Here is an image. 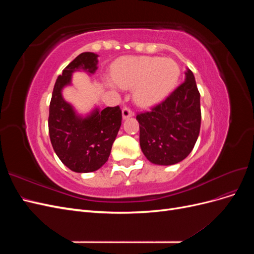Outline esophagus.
I'll return each mask as SVG.
<instances>
[{
  "instance_id": "obj_1",
  "label": "esophagus",
  "mask_w": 254,
  "mask_h": 254,
  "mask_svg": "<svg viewBox=\"0 0 254 254\" xmlns=\"http://www.w3.org/2000/svg\"><path fill=\"white\" fill-rule=\"evenodd\" d=\"M122 114H123V119L126 120L130 117H132L133 112H132L131 109L128 108V107H124V108H123V110H122Z\"/></svg>"
}]
</instances>
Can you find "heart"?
I'll return each instance as SVG.
<instances>
[{
  "label": "heart",
  "instance_id": "obj_1",
  "mask_svg": "<svg viewBox=\"0 0 254 254\" xmlns=\"http://www.w3.org/2000/svg\"><path fill=\"white\" fill-rule=\"evenodd\" d=\"M180 75L179 66L170 58L126 57L113 67V81L122 88L133 87L134 102L150 107L164 98L176 86Z\"/></svg>",
  "mask_w": 254,
  "mask_h": 254
}]
</instances>
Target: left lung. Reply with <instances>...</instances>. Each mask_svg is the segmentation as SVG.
Wrapping results in <instances>:
<instances>
[{
    "label": "left lung",
    "mask_w": 254,
    "mask_h": 254,
    "mask_svg": "<svg viewBox=\"0 0 254 254\" xmlns=\"http://www.w3.org/2000/svg\"><path fill=\"white\" fill-rule=\"evenodd\" d=\"M140 146L151 163L173 165L193 150L200 131V94L194 74L186 71L184 82L162 103L136 115Z\"/></svg>",
    "instance_id": "1"
}]
</instances>
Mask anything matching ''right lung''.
I'll return each instance as SVG.
<instances>
[{
	"label": "right lung",
	"instance_id": "1",
	"mask_svg": "<svg viewBox=\"0 0 254 254\" xmlns=\"http://www.w3.org/2000/svg\"><path fill=\"white\" fill-rule=\"evenodd\" d=\"M97 57L91 52L81 53L68 64L58 76L50 104L49 132L53 148L61 162L75 173L95 172L107 162L122 125L119 106L94 108L82 117L63 96L64 88L72 83L74 72L95 73Z\"/></svg>",
	"mask_w": 254,
	"mask_h": 254
}]
</instances>
